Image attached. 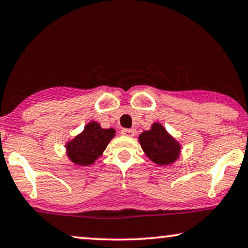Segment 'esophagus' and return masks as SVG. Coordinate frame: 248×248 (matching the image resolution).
<instances>
[{"label":"esophagus","instance_id":"1","mask_svg":"<svg viewBox=\"0 0 248 248\" xmlns=\"http://www.w3.org/2000/svg\"><path fill=\"white\" fill-rule=\"evenodd\" d=\"M122 134L124 136H128V138H132V136H134L136 134V131L134 128H123V130L121 131Z\"/></svg>","mask_w":248,"mask_h":248}]
</instances>
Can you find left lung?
<instances>
[{
  "mask_svg": "<svg viewBox=\"0 0 248 248\" xmlns=\"http://www.w3.org/2000/svg\"><path fill=\"white\" fill-rule=\"evenodd\" d=\"M139 142L145 155L157 166H170L180 157V142L159 122H154L149 131L141 133Z\"/></svg>",
  "mask_w": 248,
  "mask_h": 248,
  "instance_id": "left-lung-1",
  "label": "left lung"
}]
</instances>
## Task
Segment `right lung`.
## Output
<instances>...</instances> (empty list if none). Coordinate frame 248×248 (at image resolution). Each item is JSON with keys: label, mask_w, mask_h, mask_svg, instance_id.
Returning a JSON list of instances; mask_svg holds the SVG:
<instances>
[{"label": "right lung", "mask_w": 248, "mask_h": 248, "mask_svg": "<svg viewBox=\"0 0 248 248\" xmlns=\"http://www.w3.org/2000/svg\"><path fill=\"white\" fill-rule=\"evenodd\" d=\"M114 136V128H103L98 122L91 121L81 133L66 143L67 157L75 166H91L103 155Z\"/></svg>", "instance_id": "right-lung-1"}]
</instances>
